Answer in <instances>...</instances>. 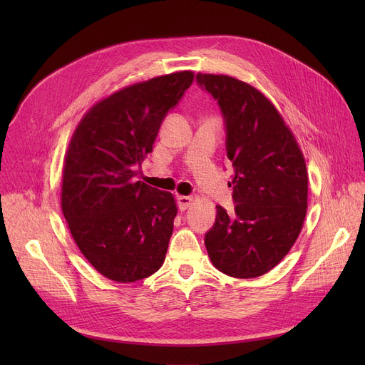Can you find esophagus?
<instances>
[{
    "label": "esophagus",
    "instance_id": "esophagus-1",
    "mask_svg": "<svg viewBox=\"0 0 365 365\" xmlns=\"http://www.w3.org/2000/svg\"><path fill=\"white\" fill-rule=\"evenodd\" d=\"M192 198L190 197H186V195H178V205L180 208V212H185V210H187L190 207V204H192Z\"/></svg>",
    "mask_w": 365,
    "mask_h": 365
}]
</instances>
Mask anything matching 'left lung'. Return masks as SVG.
Segmentation results:
<instances>
[{
  "label": "left lung",
  "instance_id": "left-lung-1",
  "mask_svg": "<svg viewBox=\"0 0 365 365\" xmlns=\"http://www.w3.org/2000/svg\"><path fill=\"white\" fill-rule=\"evenodd\" d=\"M217 101L232 161L235 215L216 205L205 235L210 260L234 278L264 275L296 242L308 208V170L290 127L256 87L229 75L197 73Z\"/></svg>",
  "mask_w": 365,
  "mask_h": 365
}]
</instances>
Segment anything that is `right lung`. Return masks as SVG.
<instances>
[{
    "instance_id": "right-lung-1",
    "label": "right lung",
    "mask_w": 365,
    "mask_h": 365,
    "mask_svg": "<svg viewBox=\"0 0 365 365\" xmlns=\"http://www.w3.org/2000/svg\"><path fill=\"white\" fill-rule=\"evenodd\" d=\"M192 81V71H180L115 91L84 113L69 140L62 212L83 256L115 282L148 278L164 263L178 205L138 180V167Z\"/></svg>"
}]
</instances>
